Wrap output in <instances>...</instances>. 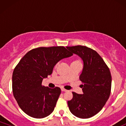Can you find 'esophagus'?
<instances>
[{
	"label": "esophagus",
	"mask_w": 126,
	"mask_h": 126,
	"mask_svg": "<svg viewBox=\"0 0 126 126\" xmlns=\"http://www.w3.org/2000/svg\"><path fill=\"white\" fill-rule=\"evenodd\" d=\"M61 90H62V91H63V92H67V90H66V89H64V88H62Z\"/></svg>",
	"instance_id": "esophagus-1"
}]
</instances>
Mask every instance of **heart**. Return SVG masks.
Returning <instances> with one entry per match:
<instances>
[{
  "instance_id": "b5f03b06",
  "label": "heart",
  "mask_w": 126,
  "mask_h": 126,
  "mask_svg": "<svg viewBox=\"0 0 126 126\" xmlns=\"http://www.w3.org/2000/svg\"><path fill=\"white\" fill-rule=\"evenodd\" d=\"M75 62H78V61H75Z\"/></svg>"
}]
</instances>
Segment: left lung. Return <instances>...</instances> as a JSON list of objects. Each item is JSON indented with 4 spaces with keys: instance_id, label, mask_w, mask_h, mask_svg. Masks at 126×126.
<instances>
[{
    "instance_id": "1",
    "label": "left lung",
    "mask_w": 126,
    "mask_h": 126,
    "mask_svg": "<svg viewBox=\"0 0 126 126\" xmlns=\"http://www.w3.org/2000/svg\"><path fill=\"white\" fill-rule=\"evenodd\" d=\"M78 55L83 62L79 79L82 82L83 94L73 92V98L68 101L70 112L77 117L88 118L101 110L110 97L111 76L109 68L96 51L82 46L66 47Z\"/></svg>"
}]
</instances>
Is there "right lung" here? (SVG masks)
<instances>
[{"label":"right lung","instance_id":"1","mask_svg":"<svg viewBox=\"0 0 126 126\" xmlns=\"http://www.w3.org/2000/svg\"><path fill=\"white\" fill-rule=\"evenodd\" d=\"M72 55L63 46L38 47L30 50L21 59L13 72L12 91L25 113L43 118L54 111L61 89L43 86L42 81L51 74L59 61Z\"/></svg>","mask_w":126,"mask_h":126}]
</instances>
